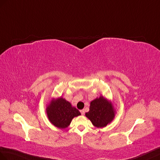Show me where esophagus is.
<instances>
[{"label":"esophagus","mask_w":160,"mask_h":160,"mask_svg":"<svg viewBox=\"0 0 160 160\" xmlns=\"http://www.w3.org/2000/svg\"><path fill=\"white\" fill-rule=\"evenodd\" d=\"M80 112H81L82 114L84 115V114H85V111H84V110H80Z\"/></svg>","instance_id":"1"}]
</instances>
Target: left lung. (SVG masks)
Segmentation results:
<instances>
[{
	"label": "left lung",
	"mask_w": 160,
	"mask_h": 160,
	"mask_svg": "<svg viewBox=\"0 0 160 160\" xmlns=\"http://www.w3.org/2000/svg\"><path fill=\"white\" fill-rule=\"evenodd\" d=\"M85 115L94 126L102 128L112 121L115 110L112 102L100 96L91 102L89 111Z\"/></svg>",
	"instance_id": "obj_1"
}]
</instances>
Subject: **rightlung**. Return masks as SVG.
Instances as JSON below:
<instances>
[{
  "label": "right lung",
  "instance_id": "right-lung-1",
  "mask_svg": "<svg viewBox=\"0 0 160 160\" xmlns=\"http://www.w3.org/2000/svg\"><path fill=\"white\" fill-rule=\"evenodd\" d=\"M46 113L51 123L60 129L68 128L74 117L81 114L78 110L62 97L51 100L46 108Z\"/></svg>",
  "mask_w": 160,
  "mask_h": 160
}]
</instances>
